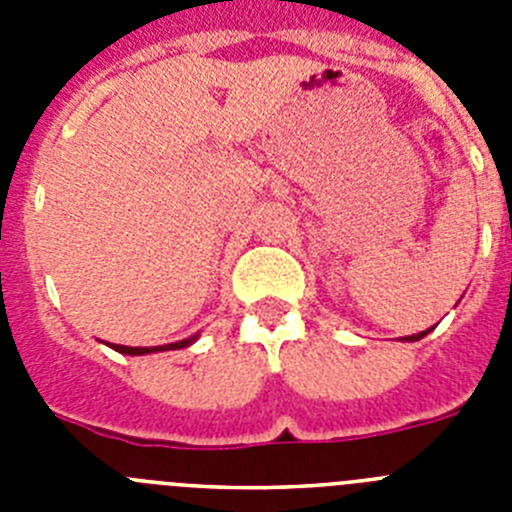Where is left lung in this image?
Segmentation results:
<instances>
[{
    "label": "left lung",
    "instance_id": "8db88e82",
    "mask_svg": "<svg viewBox=\"0 0 512 512\" xmlns=\"http://www.w3.org/2000/svg\"><path fill=\"white\" fill-rule=\"evenodd\" d=\"M423 336H428V330H423V333H418V336H410L408 341H420V338H423Z\"/></svg>",
    "mask_w": 512,
    "mask_h": 512
}]
</instances>
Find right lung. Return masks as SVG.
Instances as JSON below:
<instances>
[{"label": "right lung", "mask_w": 512, "mask_h": 512, "mask_svg": "<svg viewBox=\"0 0 512 512\" xmlns=\"http://www.w3.org/2000/svg\"><path fill=\"white\" fill-rule=\"evenodd\" d=\"M194 338H189V341H179V343H169V346H161V348H133V346H112L115 351H120V354H130V356H140V354H151V351H169V348H184L189 346Z\"/></svg>", "instance_id": "right-lung-1"}]
</instances>
